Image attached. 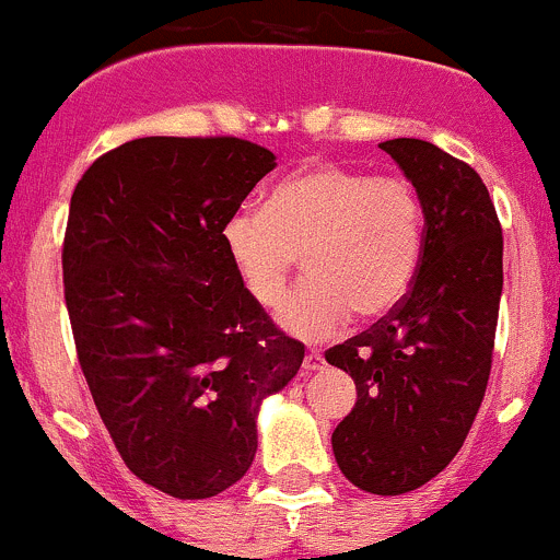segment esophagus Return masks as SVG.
<instances>
[{"instance_id": "34e87169", "label": "esophagus", "mask_w": 560, "mask_h": 560, "mask_svg": "<svg viewBox=\"0 0 560 560\" xmlns=\"http://www.w3.org/2000/svg\"><path fill=\"white\" fill-rule=\"evenodd\" d=\"M322 365H325V358H322V352H316V349H308L306 360H303V369H306V374L322 371Z\"/></svg>"}]
</instances>
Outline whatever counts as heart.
I'll use <instances>...</instances> for the list:
<instances>
[{"mask_svg":"<svg viewBox=\"0 0 560 560\" xmlns=\"http://www.w3.org/2000/svg\"><path fill=\"white\" fill-rule=\"evenodd\" d=\"M235 279L257 306H273L301 257L306 281L281 301L290 336L325 338L352 312L380 319L409 292L425 246V211L400 175L314 162L281 178L259 208L222 224Z\"/></svg>","mask_w":560,"mask_h":560,"instance_id":"heart-1","label":"heart"}]
</instances>
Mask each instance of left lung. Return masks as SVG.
<instances>
[{
	"instance_id": "left-lung-1",
	"label": "left lung",
	"mask_w": 560,
	"mask_h": 560,
	"mask_svg": "<svg viewBox=\"0 0 560 560\" xmlns=\"http://www.w3.org/2000/svg\"><path fill=\"white\" fill-rule=\"evenodd\" d=\"M425 211V246L404 301L325 360L358 404L332 431L338 468L365 493L422 488L457 455L482 404L504 287V238L488 186L428 140L380 143Z\"/></svg>"
}]
</instances>
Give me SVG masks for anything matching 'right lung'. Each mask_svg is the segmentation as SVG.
<instances>
[{"mask_svg":"<svg viewBox=\"0 0 560 560\" xmlns=\"http://www.w3.org/2000/svg\"><path fill=\"white\" fill-rule=\"evenodd\" d=\"M273 167L238 138H138L72 191L61 268L78 360L121 460L173 499L244 477L259 406L303 363L222 246L224 219Z\"/></svg>","mask_w":560,"mask_h":560,"instance_id":"obj_1","label":"right lung"}]
</instances>
